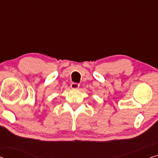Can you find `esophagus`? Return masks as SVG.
<instances>
[{
    "instance_id": "34e87169",
    "label": "esophagus",
    "mask_w": 158,
    "mask_h": 158,
    "mask_svg": "<svg viewBox=\"0 0 158 158\" xmlns=\"http://www.w3.org/2000/svg\"><path fill=\"white\" fill-rule=\"evenodd\" d=\"M79 87V84L77 83H72L71 84V88L73 89H78Z\"/></svg>"
}]
</instances>
